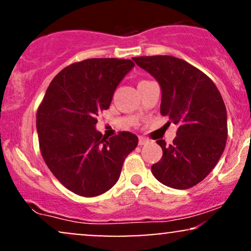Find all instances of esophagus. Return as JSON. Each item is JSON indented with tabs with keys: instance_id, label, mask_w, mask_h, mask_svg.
<instances>
[{
	"instance_id": "obj_1",
	"label": "esophagus",
	"mask_w": 251,
	"mask_h": 251,
	"mask_svg": "<svg viewBox=\"0 0 251 251\" xmlns=\"http://www.w3.org/2000/svg\"><path fill=\"white\" fill-rule=\"evenodd\" d=\"M148 142H149V140L146 139V138H144V137H139V142H138V144H139V145L142 146V145H145V144L148 143Z\"/></svg>"
}]
</instances>
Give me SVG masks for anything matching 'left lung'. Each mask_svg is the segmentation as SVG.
<instances>
[{
  "mask_svg": "<svg viewBox=\"0 0 251 251\" xmlns=\"http://www.w3.org/2000/svg\"><path fill=\"white\" fill-rule=\"evenodd\" d=\"M162 89L160 113L178 126L171 145L157 140L163 157L152 174L169 188L185 190L208 176L226 144V108L217 87L203 72L170 55L133 57Z\"/></svg>",
  "mask_w": 251,
  "mask_h": 251,
  "instance_id": "8db88e82",
  "label": "left lung"
}]
</instances>
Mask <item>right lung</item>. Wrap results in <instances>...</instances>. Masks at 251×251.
I'll return each mask as SVG.
<instances>
[{"mask_svg": "<svg viewBox=\"0 0 251 251\" xmlns=\"http://www.w3.org/2000/svg\"><path fill=\"white\" fill-rule=\"evenodd\" d=\"M134 67L132 60L87 59L63 68L37 108L36 129L43 160L74 194L96 197L119 179L123 163L138 145L131 132L102 137L97 117Z\"/></svg>", "mask_w": 251, "mask_h": 251, "instance_id": "obj_1", "label": "right lung"}]
</instances>
